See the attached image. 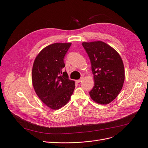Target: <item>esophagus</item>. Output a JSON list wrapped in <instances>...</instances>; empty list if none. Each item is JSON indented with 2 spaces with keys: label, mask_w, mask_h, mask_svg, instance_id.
I'll use <instances>...</instances> for the list:
<instances>
[{
  "label": "esophagus",
  "mask_w": 148,
  "mask_h": 148,
  "mask_svg": "<svg viewBox=\"0 0 148 148\" xmlns=\"http://www.w3.org/2000/svg\"><path fill=\"white\" fill-rule=\"evenodd\" d=\"M83 77H82V78H80L79 79L77 80V83H80V82H82L83 81Z\"/></svg>",
  "instance_id": "obj_1"
}]
</instances>
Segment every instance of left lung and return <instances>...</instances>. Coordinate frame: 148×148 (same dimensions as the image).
Wrapping results in <instances>:
<instances>
[{
  "label": "left lung",
  "mask_w": 148,
  "mask_h": 148,
  "mask_svg": "<svg viewBox=\"0 0 148 148\" xmlns=\"http://www.w3.org/2000/svg\"><path fill=\"white\" fill-rule=\"evenodd\" d=\"M82 46L90 60L95 80L89 95L97 103L109 104L117 97L123 85L125 70L122 58L104 42H83Z\"/></svg>",
  "instance_id": "left-lung-1"
}]
</instances>
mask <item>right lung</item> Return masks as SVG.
Here are the masks:
<instances>
[{
	"instance_id": "add662e5",
	"label": "right lung",
	"mask_w": 148,
	"mask_h": 148,
	"mask_svg": "<svg viewBox=\"0 0 148 148\" xmlns=\"http://www.w3.org/2000/svg\"><path fill=\"white\" fill-rule=\"evenodd\" d=\"M71 43H54L39 52L32 70L36 93L44 104L53 110L65 106L75 89V82L69 78L64 57Z\"/></svg>"
}]
</instances>
